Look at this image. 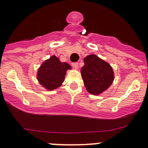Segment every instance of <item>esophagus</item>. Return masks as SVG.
Here are the masks:
<instances>
[{"instance_id":"34e87169","label":"esophagus","mask_w":148,"mask_h":148,"mask_svg":"<svg viewBox=\"0 0 148 148\" xmlns=\"http://www.w3.org/2000/svg\"><path fill=\"white\" fill-rule=\"evenodd\" d=\"M72 66L73 67L76 69H78V67H79V66H78V62H73Z\"/></svg>"}]
</instances>
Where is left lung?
<instances>
[{"instance_id": "obj_1", "label": "left lung", "mask_w": 148, "mask_h": 148, "mask_svg": "<svg viewBox=\"0 0 148 148\" xmlns=\"http://www.w3.org/2000/svg\"><path fill=\"white\" fill-rule=\"evenodd\" d=\"M83 61L85 64L80 72L86 90L93 95L102 94L114 82L112 67L95 54L86 56Z\"/></svg>"}]
</instances>
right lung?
I'll return each instance as SVG.
<instances>
[{"mask_svg":"<svg viewBox=\"0 0 148 148\" xmlns=\"http://www.w3.org/2000/svg\"><path fill=\"white\" fill-rule=\"evenodd\" d=\"M71 69L67 62H62L53 55L42 62L38 69L37 79L41 86L48 90L57 89L64 82L66 71Z\"/></svg>","mask_w":148,"mask_h":148,"instance_id":"add662e5","label":"right lung"}]
</instances>
